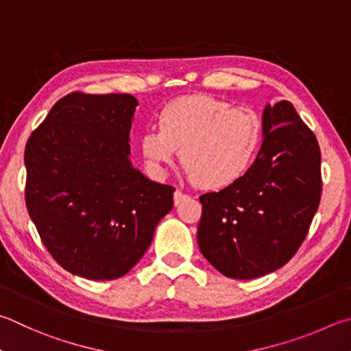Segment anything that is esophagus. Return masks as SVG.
Here are the masks:
<instances>
[{
  "label": "esophagus",
  "instance_id": "34e87169",
  "mask_svg": "<svg viewBox=\"0 0 351 351\" xmlns=\"http://www.w3.org/2000/svg\"><path fill=\"white\" fill-rule=\"evenodd\" d=\"M186 197H189L187 193L181 192V190H176V192L173 193V201H175V206H178L182 199H186Z\"/></svg>",
  "mask_w": 351,
  "mask_h": 351
}]
</instances>
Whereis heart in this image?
<instances>
[{"mask_svg": "<svg viewBox=\"0 0 351 351\" xmlns=\"http://www.w3.org/2000/svg\"><path fill=\"white\" fill-rule=\"evenodd\" d=\"M264 138L263 119L250 107H234L210 97H186L169 103L158 117V130L143 133V156L162 171L176 150L196 186L224 189L250 169Z\"/></svg>", "mask_w": 351, "mask_h": 351, "instance_id": "heart-1", "label": "heart"}]
</instances>
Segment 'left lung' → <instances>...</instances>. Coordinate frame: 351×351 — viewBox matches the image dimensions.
Here are the masks:
<instances>
[{"mask_svg":"<svg viewBox=\"0 0 351 351\" xmlns=\"http://www.w3.org/2000/svg\"><path fill=\"white\" fill-rule=\"evenodd\" d=\"M256 161L230 186L199 196L197 245L232 279L281 269L307 237L322 193L315 133L289 101L265 106Z\"/></svg>","mask_w":351,"mask_h":351,"instance_id":"8db88e82","label":"left lung"}]
</instances>
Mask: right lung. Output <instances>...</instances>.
I'll use <instances>...</instances> for the list:
<instances>
[{
  "mask_svg": "<svg viewBox=\"0 0 351 351\" xmlns=\"http://www.w3.org/2000/svg\"><path fill=\"white\" fill-rule=\"evenodd\" d=\"M138 101L72 92L32 132L24 150L25 206L44 247L72 275L109 281L144 256L175 189L130 164Z\"/></svg>",
  "mask_w": 351,
  "mask_h": 351,
  "instance_id": "1",
  "label": "right lung"
}]
</instances>
